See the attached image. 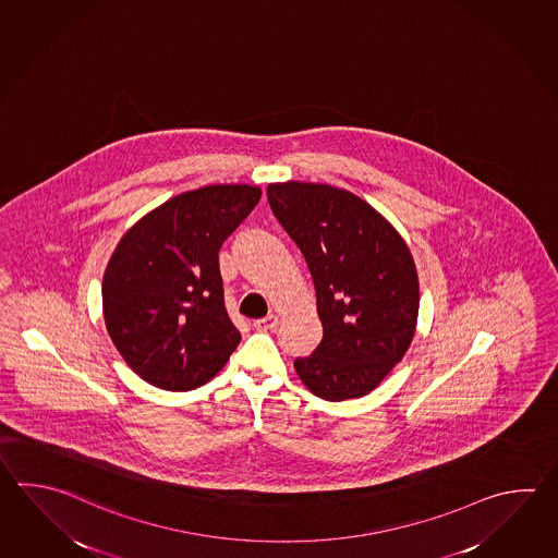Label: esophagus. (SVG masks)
Masks as SVG:
<instances>
[{"mask_svg": "<svg viewBox=\"0 0 558 558\" xmlns=\"http://www.w3.org/2000/svg\"><path fill=\"white\" fill-rule=\"evenodd\" d=\"M280 324V316L278 314H270L266 318L254 319V328L256 330H274Z\"/></svg>", "mask_w": 558, "mask_h": 558, "instance_id": "obj_1", "label": "esophagus"}]
</instances>
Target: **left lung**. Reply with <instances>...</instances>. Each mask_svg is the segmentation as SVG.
<instances>
[{
  "mask_svg": "<svg viewBox=\"0 0 558 558\" xmlns=\"http://www.w3.org/2000/svg\"><path fill=\"white\" fill-rule=\"evenodd\" d=\"M268 203L304 254L324 338L294 362L326 401L364 398L396 367L417 328L420 278L410 246L364 198L322 182H272Z\"/></svg>",
  "mask_w": 558,
  "mask_h": 558,
  "instance_id": "1",
  "label": "left lung"
}]
</instances>
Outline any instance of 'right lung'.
Returning <instances> with one entry per match:
<instances>
[{
  "instance_id": "right-lung-1",
  "label": "right lung",
  "mask_w": 558,
  "mask_h": 558,
  "mask_svg": "<svg viewBox=\"0 0 558 558\" xmlns=\"http://www.w3.org/2000/svg\"><path fill=\"white\" fill-rule=\"evenodd\" d=\"M260 196L252 184H208L172 196L119 240L102 276V318L117 352L150 386H205L236 350L218 251Z\"/></svg>"
}]
</instances>
